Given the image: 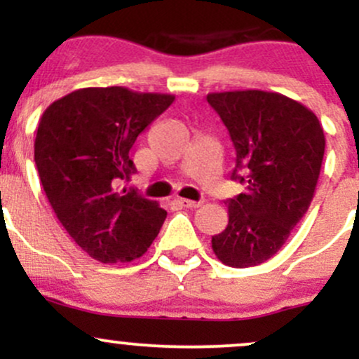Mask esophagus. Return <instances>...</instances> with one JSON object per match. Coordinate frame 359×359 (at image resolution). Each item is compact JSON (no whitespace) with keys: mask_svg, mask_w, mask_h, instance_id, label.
<instances>
[{"mask_svg":"<svg viewBox=\"0 0 359 359\" xmlns=\"http://www.w3.org/2000/svg\"><path fill=\"white\" fill-rule=\"evenodd\" d=\"M177 203H179L180 205H182V208H194V209H196V208H201V205H203V203H201V201H199V203H197V201H191V199H177Z\"/></svg>","mask_w":359,"mask_h":359,"instance_id":"esophagus-1","label":"esophagus"}]
</instances>
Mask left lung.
Masks as SVG:
<instances>
[{"instance_id": "obj_1", "label": "left lung", "mask_w": 359, "mask_h": 359, "mask_svg": "<svg viewBox=\"0 0 359 359\" xmlns=\"http://www.w3.org/2000/svg\"><path fill=\"white\" fill-rule=\"evenodd\" d=\"M236 150L231 179L246 191L229 199L228 226L212 250L233 269L273 257L307 212L325 148L311 109L278 93L229 90L208 94Z\"/></svg>"}]
</instances>
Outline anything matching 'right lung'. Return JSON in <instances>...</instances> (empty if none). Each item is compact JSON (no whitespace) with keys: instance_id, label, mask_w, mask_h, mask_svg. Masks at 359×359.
I'll return each mask as SVG.
<instances>
[{"instance_id":"add662e5","label":"right lung","mask_w":359,"mask_h":359,"mask_svg":"<svg viewBox=\"0 0 359 359\" xmlns=\"http://www.w3.org/2000/svg\"><path fill=\"white\" fill-rule=\"evenodd\" d=\"M174 100L86 88L53 101L40 118L35 163L45 196L69 236L97 262L140 258L165 221L158 204L119 187L137 174L130 150L138 135Z\"/></svg>"}]
</instances>
